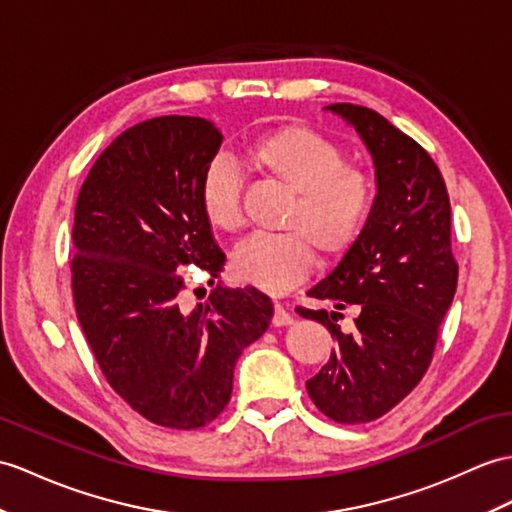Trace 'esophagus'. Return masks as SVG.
Returning <instances> with one entry per match:
<instances>
[{
  "instance_id": "obj_1",
  "label": "esophagus",
  "mask_w": 512,
  "mask_h": 512,
  "mask_svg": "<svg viewBox=\"0 0 512 512\" xmlns=\"http://www.w3.org/2000/svg\"><path fill=\"white\" fill-rule=\"evenodd\" d=\"M294 318L290 316V312L285 310L281 303H275V314H272V325L275 327H285V325H292Z\"/></svg>"
}]
</instances>
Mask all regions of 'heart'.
I'll list each match as a JSON object with an SVG mask.
<instances>
[{
    "label": "heart",
    "mask_w": 512,
    "mask_h": 512,
    "mask_svg": "<svg viewBox=\"0 0 512 512\" xmlns=\"http://www.w3.org/2000/svg\"><path fill=\"white\" fill-rule=\"evenodd\" d=\"M248 161L292 194L281 235H255L235 248L231 272L237 281L268 294L299 285L314 266V251L334 259L358 240L375 202L373 176L347 165L334 141L310 128L285 126L259 137ZM200 209L216 231H240L242 178L229 161L216 159L202 174Z\"/></svg>",
    "instance_id": "heart-1"
}]
</instances>
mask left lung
I'll return each mask as SVG.
<instances>
[{
  "label": "left lung",
  "mask_w": 512,
  "mask_h": 512,
  "mask_svg": "<svg viewBox=\"0 0 512 512\" xmlns=\"http://www.w3.org/2000/svg\"><path fill=\"white\" fill-rule=\"evenodd\" d=\"M325 111L360 135L373 159L377 194L358 240L307 292L338 312L296 310L336 338L327 364L305 388L325 417L366 423L395 408L432 362L458 283L451 207L430 154L386 117L355 104ZM344 306L359 312L351 335L335 325Z\"/></svg>",
  "instance_id": "1"
}]
</instances>
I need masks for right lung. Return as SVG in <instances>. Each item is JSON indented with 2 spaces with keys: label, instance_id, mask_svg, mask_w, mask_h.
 <instances>
[{
  "label": "right lung",
  "instance_id": "add662e5",
  "mask_svg": "<svg viewBox=\"0 0 512 512\" xmlns=\"http://www.w3.org/2000/svg\"><path fill=\"white\" fill-rule=\"evenodd\" d=\"M222 146L202 117L165 115L124 130L82 183L71 259L78 323L106 382L148 421L194 430L227 406L244 347L272 303L216 285L185 310L181 272L220 277L224 253L200 209V181Z\"/></svg>",
  "mask_w": 512,
  "mask_h": 512
}]
</instances>
